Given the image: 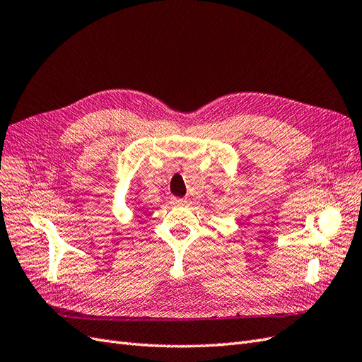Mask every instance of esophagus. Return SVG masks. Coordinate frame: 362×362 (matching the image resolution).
<instances>
[{"label": "esophagus", "mask_w": 362, "mask_h": 362, "mask_svg": "<svg viewBox=\"0 0 362 362\" xmlns=\"http://www.w3.org/2000/svg\"><path fill=\"white\" fill-rule=\"evenodd\" d=\"M172 202H173L175 205H184V204L187 202V201L182 199V198H173V199H172Z\"/></svg>", "instance_id": "obj_1"}]
</instances>
